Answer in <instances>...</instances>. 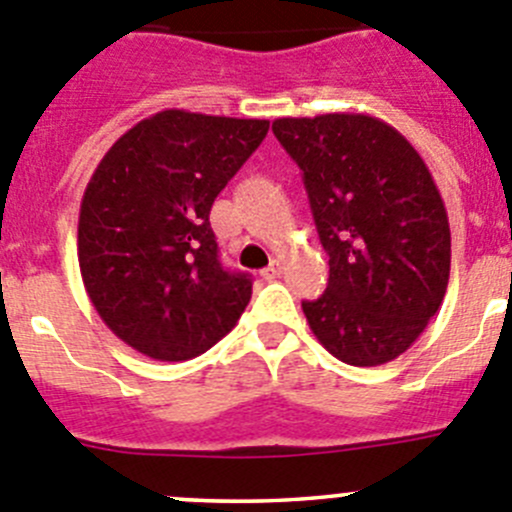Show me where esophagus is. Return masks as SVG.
Masks as SVG:
<instances>
[{
  "label": "esophagus",
  "instance_id": "obj_1",
  "mask_svg": "<svg viewBox=\"0 0 512 512\" xmlns=\"http://www.w3.org/2000/svg\"><path fill=\"white\" fill-rule=\"evenodd\" d=\"M281 271H284V266H281V261L274 259L269 266H266L264 271H261V276H264L266 281H274V279H279Z\"/></svg>",
  "mask_w": 512,
  "mask_h": 512
}]
</instances>
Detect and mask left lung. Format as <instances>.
Wrapping results in <instances>:
<instances>
[{"label": "left lung", "mask_w": 512, "mask_h": 512, "mask_svg": "<svg viewBox=\"0 0 512 512\" xmlns=\"http://www.w3.org/2000/svg\"><path fill=\"white\" fill-rule=\"evenodd\" d=\"M304 173L329 284L301 301L321 347L352 367L407 352L450 281V223L410 140L362 113L279 118L271 125Z\"/></svg>", "instance_id": "obj_1"}]
</instances>
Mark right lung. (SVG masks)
I'll use <instances>...</instances> for the list:
<instances>
[{
    "label": "right lung",
    "mask_w": 512,
    "mask_h": 512,
    "mask_svg": "<svg viewBox=\"0 0 512 512\" xmlns=\"http://www.w3.org/2000/svg\"><path fill=\"white\" fill-rule=\"evenodd\" d=\"M269 120L163 110L105 153L80 206L77 259L107 329L158 362H186L231 332L251 276L218 259L211 206Z\"/></svg>",
    "instance_id": "right-lung-1"
}]
</instances>
